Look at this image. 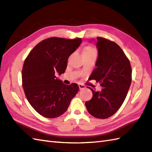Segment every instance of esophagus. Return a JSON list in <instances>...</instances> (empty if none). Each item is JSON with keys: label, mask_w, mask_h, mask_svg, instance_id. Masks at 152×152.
Returning a JSON list of instances; mask_svg holds the SVG:
<instances>
[{"label": "esophagus", "mask_w": 152, "mask_h": 152, "mask_svg": "<svg viewBox=\"0 0 152 152\" xmlns=\"http://www.w3.org/2000/svg\"><path fill=\"white\" fill-rule=\"evenodd\" d=\"M78 85H79V88H80V90H83V89H85V88H86V86H85L84 85H83V84L80 83Z\"/></svg>", "instance_id": "1"}]
</instances>
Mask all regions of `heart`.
I'll list each match as a JSON object with an SVG mask.
<instances>
[{
    "label": "heart",
    "instance_id": "obj_1",
    "mask_svg": "<svg viewBox=\"0 0 152 152\" xmlns=\"http://www.w3.org/2000/svg\"><path fill=\"white\" fill-rule=\"evenodd\" d=\"M83 54H95L97 55V50L92 46H87L84 48Z\"/></svg>",
    "mask_w": 152,
    "mask_h": 152
}]
</instances>
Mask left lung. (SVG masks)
<instances>
[{"label":"left lung","instance_id":"obj_1","mask_svg":"<svg viewBox=\"0 0 152 152\" xmlns=\"http://www.w3.org/2000/svg\"><path fill=\"white\" fill-rule=\"evenodd\" d=\"M98 57L95 68L90 75L102 87L101 92L90 87L93 97L85 102L90 115L105 119L113 115L122 105L132 81L129 60L121 48L113 41L97 37Z\"/></svg>","mask_w":152,"mask_h":152}]
</instances>
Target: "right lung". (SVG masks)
Wrapping results in <instances>:
<instances>
[{
  "mask_svg": "<svg viewBox=\"0 0 152 152\" xmlns=\"http://www.w3.org/2000/svg\"><path fill=\"white\" fill-rule=\"evenodd\" d=\"M81 42L52 37L39 42L25 58L22 86L30 105L39 114L54 118L64 113L79 90L76 83L65 85L56 78L66 71L67 60Z\"/></svg>",
  "mask_w": 152,
  "mask_h": 152,
  "instance_id": "right-lung-1",
  "label": "right lung"
}]
</instances>
